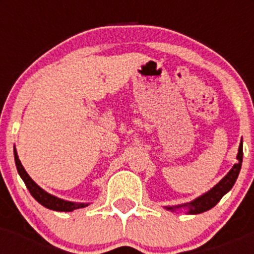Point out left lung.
I'll use <instances>...</instances> for the list:
<instances>
[{
	"mask_svg": "<svg viewBox=\"0 0 254 254\" xmlns=\"http://www.w3.org/2000/svg\"><path fill=\"white\" fill-rule=\"evenodd\" d=\"M237 160V164L233 165V168L229 170L228 174L216 186H214L210 190H207L206 193L201 194V196H198L193 201H190V202H186L177 206H164V208H167V210L172 211V212L177 210H185L187 214L196 215L202 214L205 211H208L210 208L216 206V203L223 198V196H225L229 190H232L238 176H239L242 161H243V141H241V145H239V149H238Z\"/></svg>",
	"mask_w": 254,
	"mask_h": 254,
	"instance_id": "8db88e82",
	"label": "left lung"
}]
</instances>
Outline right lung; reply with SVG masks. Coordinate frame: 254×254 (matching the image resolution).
I'll use <instances>...</instances> for the list:
<instances>
[{
    "label": "right lung",
    "instance_id": "1",
    "mask_svg": "<svg viewBox=\"0 0 254 254\" xmlns=\"http://www.w3.org/2000/svg\"><path fill=\"white\" fill-rule=\"evenodd\" d=\"M13 156H15V164H16V169L19 176L21 177V179L25 183L26 188L29 190L30 194L37 199L40 205H43L44 207L49 208V210L53 211H61V212H69V211L77 210V208H84L86 206H89L90 203L87 202H72V201H66V199L58 198V197L53 196V194L48 193L42 187L35 183L33 179L30 178L26 170L22 167L21 161H20L19 156H17L16 149L13 147Z\"/></svg>",
    "mask_w": 254,
    "mask_h": 254
}]
</instances>
